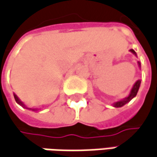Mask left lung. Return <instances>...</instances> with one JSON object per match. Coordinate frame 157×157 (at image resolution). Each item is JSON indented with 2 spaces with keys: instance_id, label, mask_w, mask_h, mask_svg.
<instances>
[{
  "instance_id": "1",
  "label": "left lung",
  "mask_w": 157,
  "mask_h": 157,
  "mask_svg": "<svg viewBox=\"0 0 157 157\" xmlns=\"http://www.w3.org/2000/svg\"><path fill=\"white\" fill-rule=\"evenodd\" d=\"M130 52L133 53V55H135V56L137 57V54H136V52H135V51H134L133 49H131ZM138 66H139V67L140 68V61H138ZM140 86V80H138V81H136V82H135V83L133 84V88L131 89V91H130V93H129V95H128L126 98L122 99V100H119V101H118V102H115V103L113 105V107H116V108L122 107L123 105H125L126 104H127L128 102H130L133 98H135V97H136L137 92H138V90H139Z\"/></svg>"
}]
</instances>
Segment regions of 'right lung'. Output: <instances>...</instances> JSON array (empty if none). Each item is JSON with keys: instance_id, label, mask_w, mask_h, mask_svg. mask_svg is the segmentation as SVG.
Masks as SVG:
<instances>
[{"instance_id": "obj_1", "label": "right lung", "mask_w": 157, "mask_h": 157, "mask_svg": "<svg viewBox=\"0 0 157 157\" xmlns=\"http://www.w3.org/2000/svg\"><path fill=\"white\" fill-rule=\"evenodd\" d=\"M14 98H15V100H16V102H17L18 105H20L22 106V107H24V108H25V109H28V110H31L32 112H37V111H38V109H31V108H28L27 106H25V105H24V103L19 99V98L17 97V95L14 93Z\"/></svg>"}]
</instances>
